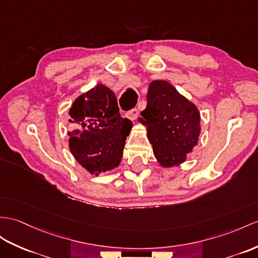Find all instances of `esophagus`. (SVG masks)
I'll use <instances>...</instances> for the list:
<instances>
[{"label": "esophagus", "mask_w": 258, "mask_h": 258, "mask_svg": "<svg viewBox=\"0 0 258 258\" xmlns=\"http://www.w3.org/2000/svg\"><path fill=\"white\" fill-rule=\"evenodd\" d=\"M138 115H139V109H138L137 107L128 110L127 114H125V116H127L130 119V120H136Z\"/></svg>", "instance_id": "34e87169"}]
</instances>
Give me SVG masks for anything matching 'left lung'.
<instances>
[{
    "label": "left lung",
    "mask_w": 258,
    "mask_h": 258,
    "mask_svg": "<svg viewBox=\"0 0 258 258\" xmlns=\"http://www.w3.org/2000/svg\"><path fill=\"white\" fill-rule=\"evenodd\" d=\"M153 153L162 166L178 165L198 142L200 115L196 106L166 81L149 86L147 108L141 112Z\"/></svg>",
    "instance_id": "left-lung-1"
}]
</instances>
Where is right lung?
I'll return each instance as SVG.
<instances>
[{
    "label": "right lung",
    "mask_w": 258,
    "mask_h": 258,
    "mask_svg": "<svg viewBox=\"0 0 258 258\" xmlns=\"http://www.w3.org/2000/svg\"><path fill=\"white\" fill-rule=\"evenodd\" d=\"M69 114L78 127L69 133V142L80 164L91 173L117 167L133 122L120 117L115 94L99 84L75 99Z\"/></svg>",
    "instance_id": "obj_1"
}]
</instances>
